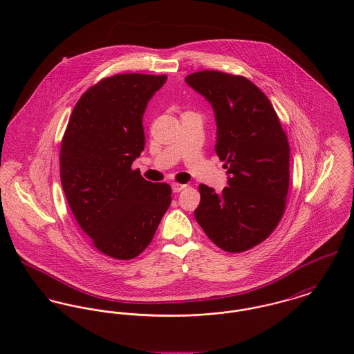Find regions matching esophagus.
<instances>
[{
  "label": "esophagus",
  "instance_id": "1",
  "mask_svg": "<svg viewBox=\"0 0 354 354\" xmlns=\"http://www.w3.org/2000/svg\"><path fill=\"white\" fill-rule=\"evenodd\" d=\"M185 187H187V185H184V184H178V183H173V184H171V189H173V192H174V194L181 192Z\"/></svg>",
  "mask_w": 354,
  "mask_h": 354
}]
</instances>
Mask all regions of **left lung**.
<instances>
[{"mask_svg": "<svg viewBox=\"0 0 354 354\" xmlns=\"http://www.w3.org/2000/svg\"><path fill=\"white\" fill-rule=\"evenodd\" d=\"M185 82L214 109L215 152L229 174V187L221 194L199 185L195 218L221 250L248 251L274 232L283 215L289 191L288 136L271 102L247 77L202 71Z\"/></svg>", "mask_w": 354, "mask_h": 354, "instance_id": "1", "label": "left lung"}]
</instances>
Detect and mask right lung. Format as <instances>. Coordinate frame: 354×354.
<instances>
[{"mask_svg":"<svg viewBox=\"0 0 354 354\" xmlns=\"http://www.w3.org/2000/svg\"><path fill=\"white\" fill-rule=\"evenodd\" d=\"M167 76L106 77L77 101L59 152L68 204L93 245L113 259L143 252L171 203V188L132 169L145 150L143 114Z\"/></svg>","mask_w":354,"mask_h":354,"instance_id":"add662e5","label":"right lung"}]
</instances>
